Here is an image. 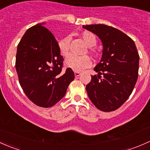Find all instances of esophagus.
I'll use <instances>...</instances> for the list:
<instances>
[{"label":"esophagus","mask_w":150,"mask_h":150,"mask_svg":"<svg viewBox=\"0 0 150 150\" xmlns=\"http://www.w3.org/2000/svg\"><path fill=\"white\" fill-rule=\"evenodd\" d=\"M80 75H81V72H78V71H75V77H78Z\"/></svg>","instance_id":"34e87169"}]
</instances>
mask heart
Returning <instances> with one entry per match:
<instances>
[{
  "mask_svg": "<svg viewBox=\"0 0 150 150\" xmlns=\"http://www.w3.org/2000/svg\"><path fill=\"white\" fill-rule=\"evenodd\" d=\"M81 38L83 40L86 45L89 47H93L96 44V38L94 35L88 31H84L81 33ZM69 41L70 38L67 37L62 40H59L58 43L59 50V52L63 57H67L69 53ZM89 53L93 58H96L98 57V54L96 51L93 49L89 50ZM65 64L68 67L71 68L73 70L80 71L87 68L91 64V60L89 58L88 56L85 55L81 57L72 55L70 54L68 56L65 60Z\"/></svg>",
  "mask_w": 150,
  "mask_h": 150,
  "instance_id": "b5f03b06",
  "label": "heart"
}]
</instances>
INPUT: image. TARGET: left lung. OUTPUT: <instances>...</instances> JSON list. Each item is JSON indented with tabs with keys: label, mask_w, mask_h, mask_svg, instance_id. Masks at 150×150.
<instances>
[{
	"label": "left lung",
	"mask_w": 150,
	"mask_h": 150,
	"mask_svg": "<svg viewBox=\"0 0 150 150\" xmlns=\"http://www.w3.org/2000/svg\"><path fill=\"white\" fill-rule=\"evenodd\" d=\"M96 34L103 44V54L86 86L88 95L99 110H116L132 93L139 72V55L134 40L120 30L105 25L83 26Z\"/></svg>",
	"instance_id": "8db88e82"
}]
</instances>
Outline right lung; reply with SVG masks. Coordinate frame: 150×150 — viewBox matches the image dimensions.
I'll list each match as a JSON object with an SVG mask.
<instances>
[{
  "label": "right lung",
  "instance_id": "add662e5",
  "mask_svg": "<svg viewBox=\"0 0 150 150\" xmlns=\"http://www.w3.org/2000/svg\"><path fill=\"white\" fill-rule=\"evenodd\" d=\"M43 24L29 28L17 46L16 70L22 90L33 103L51 107L65 95L75 78L71 68L63 70V59L54 35Z\"/></svg>",
  "mask_w": 150,
  "mask_h": 150
}]
</instances>
